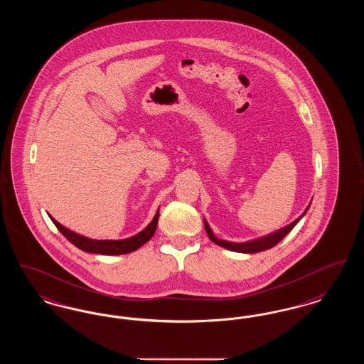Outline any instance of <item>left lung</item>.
<instances>
[{
	"label": "left lung",
	"mask_w": 364,
	"mask_h": 364,
	"mask_svg": "<svg viewBox=\"0 0 364 364\" xmlns=\"http://www.w3.org/2000/svg\"><path fill=\"white\" fill-rule=\"evenodd\" d=\"M310 205H311V202H310ZM310 205H309L307 208L303 211V214H301L299 218H296L294 223H291L289 225L284 226V228H281V229H278V230H274V232H272V233H269V235H264V236H262V237L252 239V240H248V242H228V240L218 239V237L214 235V232L211 230V228L208 225L206 218L203 220V223H205L206 233H208L210 240L214 242V244H217V245H220V247H223V248H226V250H229V251H235V252L255 254V252H260V251H266V250H269V248L274 247L276 244L281 242V240H282V239H284V237H285V236H287V235L294 229L296 224H297V223H299V221L306 215L307 210L310 208Z\"/></svg>",
	"instance_id": "1"
}]
</instances>
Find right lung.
<instances>
[{"instance_id": "right-lung-1", "label": "right lung", "mask_w": 364, "mask_h": 364, "mask_svg": "<svg viewBox=\"0 0 364 364\" xmlns=\"http://www.w3.org/2000/svg\"><path fill=\"white\" fill-rule=\"evenodd\" d=\"M53 224L57 226V229L70 240L75 247H77L82 251L91 252V254H101V255H122L132 252L135 250L140 248L143 244L149 242L154 233H156V225H158V218H159V208L156 210L154 218L151 223L146 226L143 230H140L136 235L127 237V239H119V240H95L90 239L86 236H82L68 228L61 225L58 221H55L52 215H49Z\"/></svg>"}]
</instances>
